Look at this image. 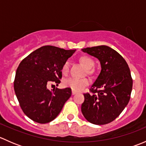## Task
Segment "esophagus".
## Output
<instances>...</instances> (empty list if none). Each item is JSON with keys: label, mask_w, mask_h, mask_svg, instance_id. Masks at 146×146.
Masks as SVG:
<instances>
[{"label": "esophagus", "mask_w": 146, "mask_h": 146, "mask_svg": "<svg viewBox=\"0 0 146 146\" xmlns=\"http://www.w3.org/2000/svg\"><path fill=\"white\" fill-rule=\"evenodd\" d=\"M76 93H77V92H76V91H74V90H72V95H76Z\"/></svg>", "instance_id": "34e87169"}]
</instances>
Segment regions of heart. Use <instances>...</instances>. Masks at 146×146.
<instances>
[{"label": "heart", "mask_w": 146, "mask_h": 146, "mask_svg": "<svg viewBox=\"0 0 146 146\" xmlns=\"http://www.w3.org/2000/svg\"><path fill=\"white\" fill-rule=\"evenodd\" d=\"M80 62L88 69V73H92L94 66L95 65V62L92 58L88 56H83L80 58ZM69 65L68 61H66L62 66V73L64 74H67L69 71ZM90 83V80L88 78H70L66 79L65 80L64 84L66 87L70 88L72 90L81 91L86 86H88Z\"/></svg>", "instance_id": "heart-1"}]
</instances>
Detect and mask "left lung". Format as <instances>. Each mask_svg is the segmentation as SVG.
<instances>
[{"mask_svg":"<svg viewBox=\"0 0 146 146\" xmlns=\"http://www.w3.org/2000/svg\"><path fill=\"white\" fill-rule=\"evenodd\" d=\"M83 52L96 57L102 70L90 89L84 93L81 111L90 123L104 125L113 121L129 103L133 80L127 63L117 51L107 46L88 47Z\"/></svg>","mask_w":146,"mask_h":146,"instance_id":"8db88e82","label":"left lung"}]
</instances>
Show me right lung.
Here are the masks:
<instances>
[{"label":"right lung","instance_id":"obj_1","mask_svg":"<svg viewBox=\"0 0 146 146\" xmlns=\"http://www.w3.org/2000/svg\"><path fill=\"white\" fill-rule=\"evenodd\" d=\"M76 50L44 46L20 62L14 80L16 97L23 112L39 123L54 120L71 96V89H47V84L58 85L62 78V66Z\"/></svg>","mask_w":146,"mask_h":146}]
</instances>
